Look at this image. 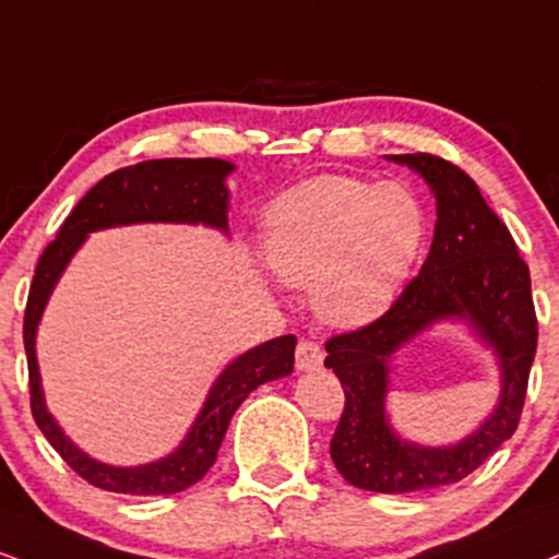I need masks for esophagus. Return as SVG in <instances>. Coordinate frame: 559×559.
Instances as JSON below:
<instances>
[{
	"instance_id": "34e87169",
	"label": "esophagus",
	"mask_w": 559,
	"mask_h": 559,
	"mask_svg": "<svg viewBox=\"0 0 559 559\" xmlns=\"http://www.w3.org/2000/svg\"><path fill=\"white\" fill-rule=\"evenodd\" d=\"M322 367V348L314 341L301 338L297 346V369L301 372H312V369Z\"/></svg>"
}]
</instances>
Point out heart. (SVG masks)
Masks as SVG:
<instances>
[{"label": "heart", "mask_w": 559, "mask_h": 559, "mask_svg": "<svg viewBox=\"0 0 559 559\" xmlns=\"http://www.w3.org/2000/svg\"><path fill=\"white\" fill-rule=\"evenodd\" d=\"M265 258L288 286H312L328 322L359 328L395 307L429 241L427 205L406 181L318 177L275 198Z\"/></svg>", "instance_id": "1"}]
</instances>
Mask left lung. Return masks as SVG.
I'll list each match as a JSON object with an SVG mask.
<instances>
[{
  "label": "left lung",
  "instance_id": "8db88e82",
  "mask_svg": "<svg viewBox=\"0 0 559 559\" xmlns=\"http://www.w3.org/2000/svg\"><path fill=\"white\" fill-rule=\"evenodd\" d=\"M421 174L437 200L435 239L421 271L395 307L359 331L325 344L346 393L331 440V459L348 484L369 492L403 495L466 479L521 421L531 361L536 354L528 265L508 226L459 166L429 153L390 156ZM440 319H466L501 359V403L485 425L455 447L425 449L401 441L384 416L389 359Z\"/></svg>",
  "mask_w": 559,
  "mask_h": 559
}]
</instances>
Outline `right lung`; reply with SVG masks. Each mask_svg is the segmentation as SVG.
<instances>
[{
    "label": "right lung",
    "mask_w": 559,
    "mask_h": 559,
    "mask_svg": "<svg viewBox=\"0 0 559 559\" xmlns=\"http://www.w3.org/2000/svg\"><path fill=\"white\" fill-rule=\"evenodd\" d=\"M231 171L234 164L221 158H158L111 171L72 207L57 239L46 247L36 265L23 320L33 419L67 466L106 492L174 495L192 487L215 463L228 421L241 401L262 382L286 378L294 369V335L265 341L237 356L213 382L203 412L198 414L181 445L166 459L134 468L109 466L85 455L46 412L36 361V328L59 275L87 234L127 224H205L228 231L226 177Z\"/></svg>",
    "instance_id": "1"
}]
</instances>
